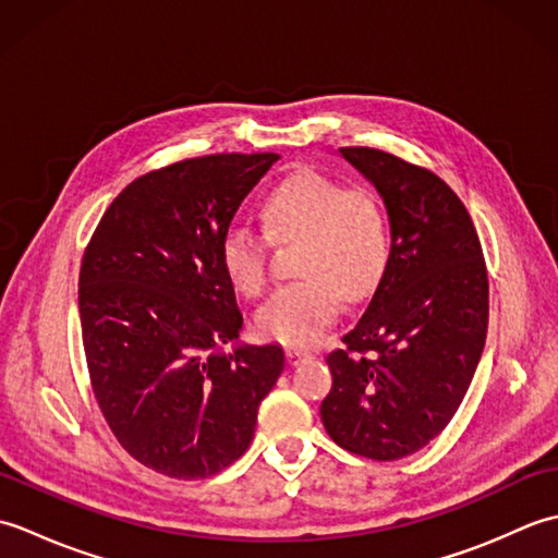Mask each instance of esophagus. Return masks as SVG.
I'll return each instance as SVG.
<instances>
[{
	"label": "esophagus",
	"instance_id": "esophagus-1",
	"mask_svg": "<svg viewBox=\"0 0 558 558\" xmlns=\"http://www.w3.org/2000/svg\"><path fill=\"white\" fill-rule=\"evenodd\" d=\"M286 357H288V364L298 366V364H302L304 360H310L312 354L306 352V350H300V348H288V350H286Z\"/></svg>",
	"mask_w": 558,
	"mask_h": 558
}]
</instances>
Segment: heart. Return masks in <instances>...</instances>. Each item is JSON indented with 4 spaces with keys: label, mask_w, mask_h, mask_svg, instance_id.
Instances as JSON below:
<instances>
[{
    "label": "heart",
    "mask_w": 558,
    "mask_h": 558,
    "mask_svg": "<svg viewBox=\"0 0 558 558\" xmlns=\"http://www.w3.org/2000/svg\"><path fill=\"white\" fill-rule=\"evenodd\" d=\"M264 232L232 225L220 260L232 288L258 298L268 286V240L302 242L294 272L302 278L270 294L256 312V330L282 345H312L336 322L342 294L360 300L381 280L388 232L374 196L304 170L280 182L260 208Z\"/></svg>",
    "instance_id": "heart-1"
}]
</instances>
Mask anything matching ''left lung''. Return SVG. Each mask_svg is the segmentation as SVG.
<instances>
[{
    "mask_svg": "<svg viewBox=\"0 0 558 558\" xmlns=\"http://www.w3.org/2000/svg\"><path fill=\"white\" fill-rule=\"evenodd\" d=\"M390 220L381 280L326 357L328 436L354 456L400 460L441 434L465 398L489 324V278L468 208L441 177L386 150L340 148Z\"/></svg>",
    "mask_w": 558,
    "mask_h": 558,
    "instance_id": "obj_1",
    "label": "left lung"
}]
</instances>
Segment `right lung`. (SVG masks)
<instances>
[{
	"instance_id": "1",
	"label": "right lung",
	"mask_w": 558,
	"mask_h": 558,
	"mask_svg": "<svg viewBox=\"0 0 558 558\" xmlns=\"http://www.w3.org/2000/svg\"><path fill=\"white\" fill-rule=\"evenodd\" d=\"M278 153H218L136 177L83 252L81 336L93 393L141 465L204 480L240 458L286 366L278 345L240 338L222 236Z\"/></svg>"
}]
</instances>
